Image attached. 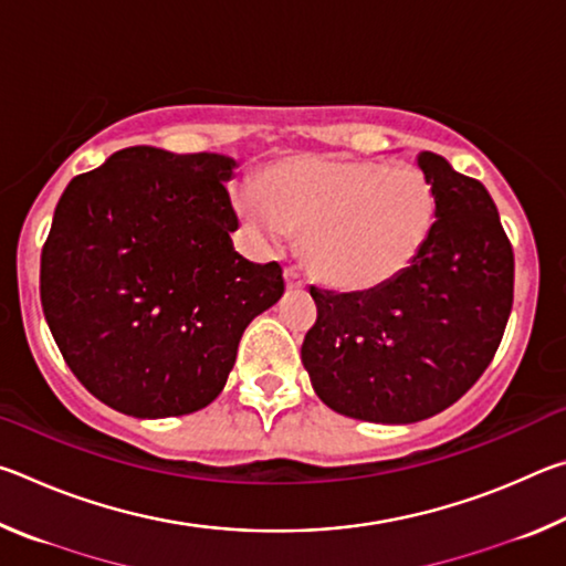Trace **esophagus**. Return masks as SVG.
Returning <instances> with one entry per match:
<instances>
[{
    "instance_id": "1",
    "label": "esophagus",
    "mask_w": 566,
    "mask_h": 566,
    "mask_svg": "<svg viewBox=\"0 0 566 566\" xmlns=\"http://www.w3.org/2000/svg\"><path fill=\"white\" fill-rule=\"evenodd\" d=\"M284 280H286V290L290 292H300L306 286V280L304 276L294 270V266H286L284 270Z\"/></svg>"
}]
</instances>
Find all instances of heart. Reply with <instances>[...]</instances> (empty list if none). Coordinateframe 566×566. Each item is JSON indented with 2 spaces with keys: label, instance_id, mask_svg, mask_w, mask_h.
<instances>
[{
  "label": "heart",
  "instance_id": "heart-1",
  "mask_svg": "<svg viewBox=\"0 0 566 566\" xmlns=\"http://www.w3.org/2000/svg\"><path fill=\"white\" fill-rule=\"evenodd\" d=\"M234 209L272 242L304 234V262L324 284L371 292L415 264L434 229L437 191L411 165L294 155L266 165Z\"/></svg>",
  "mask_w": 566,
  "mask_h": 566
}]
</instances>
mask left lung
<instances>
[{
  "mask_svg": "<svg viewBox=\"0 0 566 566\" xmlns=\"http://www.w3.org/2000/svg\"><path fill=\"white\" fill-rule=\"evenodd\" d=\"M437 219L415 264L387 286L337 294L312 286L317 322L302 361L324 405L381 424L427 419L467 395L504 337L514 252L479 179L421 151Z\"/></svg>",
  "mask_w": 566,
  "mask_h": 566,
  "instance_id": "1",
  "label": "left lung"
}]
</instances>
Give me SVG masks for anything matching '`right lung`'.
<instances>
[{
	"label": "right lung",
	"instance_id": "add662e5",
	"mask_svg": "<svg viewBox=\"0 0 566 566\" xmlns=\"http://www.w3.org/2000/svg\"><path fill=\"white\" fill-rule=\"evenodd\" d=\"M234 159L129 147L66 185L40 296L66 367L104 405L157 419L207 407L239 339L284 294L282 266L234 252Z\"/></svg>",
	"mask_w": 566,
	"mask_h": 566
}]
</instances>
